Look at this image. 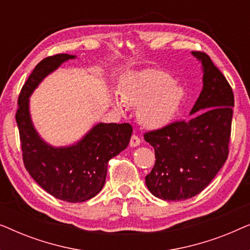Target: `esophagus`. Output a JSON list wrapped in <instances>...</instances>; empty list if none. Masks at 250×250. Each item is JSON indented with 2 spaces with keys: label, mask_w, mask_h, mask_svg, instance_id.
I'll list each match as a JSON object with an SVG mask.
<instances>
[{
  "label": "esophagus",
  "mask_w": 250,
  "mask_h": 250,
  "mask_svg": "<svg viewBox=\"0 0 250 250\" xmlns=\"http://www.w3.org/2000/svg\"><path fill=\"white\" fill-rule=\"evenodd\" d=\"M140 143H141V140L138 135H132L131 141H129V146H138Z\"/></svg>",
  "instance_id": "esophagus-1"
}]
</instances>
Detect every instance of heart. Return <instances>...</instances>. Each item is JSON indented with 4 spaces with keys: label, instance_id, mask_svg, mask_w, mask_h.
Returning <instances> with one entry per match:
<instances>
[{
    "label": "heart",
    "instance_id": "obj_1",
    "mask_svg": "<svg viewBox=\"0 0 250 250\" xmlns=\"http://www.w3.org/2000/svg\"><path fill=\"white\" fill-rule=\"evenodd\" d=\"M115 107L123 111L127 107L136 108L139 122L149 128L168 124L179 110L183 90L165 71L150 69L128 74L123 78Z\"/></svg>",
    "mask_w": 250,
    "mask_h": 250
}]
</instances>
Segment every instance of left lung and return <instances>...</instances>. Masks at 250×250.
<instances>
[{"label":"left lung","mask_w":250,"mask_h":250,"mask_svg":"<svg viewBox=\"0 0 250 250\" xmlns=\"http://www.w3.org/2000/svg\"><path fill=\"white\" fill-rule=\"evenodd\" d=\"M192 54L204 69L203 91L190 112L197 114L145 133L156 156L146 184L153 196L167 201L199 194L229 156L233 92L208 54L200 51H192Z\"/></svg>","instance_id":"obj_1"}]
</instances>
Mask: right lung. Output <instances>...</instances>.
I'll return each mask as SVG.
<instances>
[{"mask_svg": "<svg viewBox=\"0 0 250 250\" xmlns=\"http://www.w3.org/2000/svg\"><path fill=\"white\" fill-rule=\"evenodd\" d=\"M74 58L54 54L37 63L20 91L16 121L23 165L30 176L51 196L68 203H83L104 188L109 160L126 149L133 128L128 123H100L80 142L66 148H53L40 138L30 121L29 95L46 75Z\"/></svg>", "mask_w": 250, "mask_h": 250, "instance_id": "right-lung-1", "label": "right lung"}]
</instances>
